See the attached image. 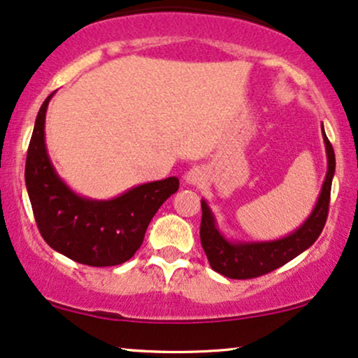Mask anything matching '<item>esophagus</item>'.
Returning a JSON list of instances; mask_svg holds the SVG:
<instances>
[{"instance_id":"obj_1","label":"esophagus","mask_w":358,"mask_h":358,"mask_svg":"<svg viewBox=\"0 0 358 358\" xmlns=\"http://www.w3.org/2000/svg\"><path fill=\"white\" fill-rule=\"evenodd\" d=\"M205 171H203L201 169H192V170H188L187 173H185V176H183V180H185V183L187 185H189V187H198V185H201L203 182H205Z\"/></svg>"}]
</instances>
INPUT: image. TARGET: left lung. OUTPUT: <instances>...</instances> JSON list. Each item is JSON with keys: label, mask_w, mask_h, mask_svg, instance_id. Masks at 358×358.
<instances>
[{"label": "left lung", "mask_w": 358, "mask_h": 358, "mask_svg": "<svg viewBox=\"0 0 358 358\" xmlns=\"http://www.w3.org/2000/svg\"><path fill=\"white\" fill-rule=\"evenodd\" d=\"M322 138L327 155V173H325L322 188L315 201L312 213L304 220L299 228H296L286 236L269 241H243V239H229L221 231L215 213L211 211L208 201L201 200V228L200 238L205 255L210 261L213 271L229 279H251L280 268L286 262L309 250L315 239L322 233L329 213L330 188L336 173V155L330 145L327 135Z\"/></svg>", "instance_id": "left-lung-1"}]
</instances>
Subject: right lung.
<instances>
[{
	"label": "right lung",
	"mask_w": 358,
	"mask_h": 358,
	"mask_svg": "<svg viewBox=\"0 0 358 358\" xmlns=\"http://www.w3.org/2000/svg\"><path fill=\"white\" fill-rule=\"evenodd\" d=\"M54 94L39 108L26 157V188L39 233L54 251L80 264H122L142 246L158 208L178 189V178L137 185L108 200L76 193L59 176L46 147V112Z\"/></svg>",
	"instance_id": "right-lung-1"
}]
</instances>
